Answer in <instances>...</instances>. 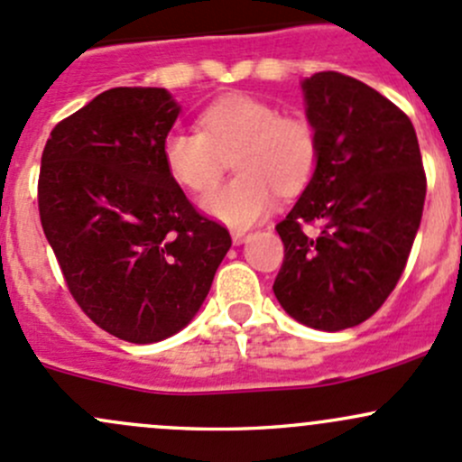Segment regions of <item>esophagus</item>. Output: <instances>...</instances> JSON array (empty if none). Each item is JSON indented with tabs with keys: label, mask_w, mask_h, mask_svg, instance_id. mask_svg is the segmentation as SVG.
I'll return each mask as SVG.
<instances>
[{
	"label": "esophagus",
	"mask_w": 462,
	"mask_h": 462,
	"mask_svg": "<svg viewBox=\"0 0 462 462\" xmlns=\"http://www.w3.org/2000/svg\"><path fill=\"white\" fill-rule=\"evenodd\" d=\"M247 236H250V232H245V230H235V232H232V241H235L236 245L244 244Z\"/></svg>",
	"instance_id": "obj_1"
}]
</instances>
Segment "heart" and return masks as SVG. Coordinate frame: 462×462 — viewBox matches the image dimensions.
I'll list each match as a JSON object with an SVG mask.
<instances>
[{
    "instance_id": "1",
    "label": "heart",
    "mask_w": 462,
    "mask_h": 462,
    "mask_svg": "<svg viewBox=\"0 0 462 462\" xmlns=\"http://www.w3.org/2000/svg\"><path fill=\"white\" fill-rule=\"evenodd\" d=\"M197 128H172L163 139L170 177L190 192H208L235 152L239 174L221 183L203 208L235 227L252 226L272 210L276 192H299L312 177L319 143L310 121L279 115L254 95L236 92L212 101Z\"/></svg>"
}]
</instances>
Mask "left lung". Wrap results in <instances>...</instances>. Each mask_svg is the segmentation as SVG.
Here are the masks:
<instances>
[{
  "mask_svg": "<svg viewBox=\"0 0 462 462\" xmlns=\"http://www.w3.org/2000/svg\"><path fill=\"white\" fill-rule=\"evenodd\" d=\"M303 90L317 170L276 223L285 256L272 290L299 323L338 332L370 319L396 288L427 179L414 125L387 97L334 70L305 79Z\"/></svg>",
  "mask_w": 462,
  "mask_h": 462,
  "instance_id": "8db88e82",
  "label": "left lung"
}]
</instances>
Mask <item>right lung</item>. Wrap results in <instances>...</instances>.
Masks as SVG:
<instances>
[{"instance_id":"add662e5","label":"right lung","mask_w":462,"mask_h":462,"mask_svg":"<svg viewBox=\"0 0 462 462\" xmlns=\"http://www.w3.org/2000/svg\"><path fill=\"white\" fill-rule=\"evenodd\" d=\"M179 106L163 88H113L52 128L37 201L68 292L92 323L157 343L190 323L230 250L163 163Z\"/></svg>"}]
</instances>
